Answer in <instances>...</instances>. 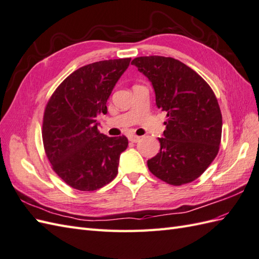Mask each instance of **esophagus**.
Here are the masks:
<instances>
[{
  "label": "esophagus",
  "instance_id": "obj_1",
  "mask_svg": "<svg viewBox=\"0 0 259 259\" xmlns=\"http://www.w3.org/2000/svg\"><path fill=\"white\" fill-rule=\"evenodd\" d=\"M128 140L132 142V143H137L138 141L141 140L140 136H136V135H131L128 136Z\"/></svg>",
  "mask_w": 259,
  "mask_h": 259
}]
</instances>
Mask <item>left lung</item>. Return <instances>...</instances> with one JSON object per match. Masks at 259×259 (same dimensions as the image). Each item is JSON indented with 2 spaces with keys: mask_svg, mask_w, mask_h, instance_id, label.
Masks as SVG:
<instances>
[{
  "mask_svg": "<svg viewBox=\"0 0 259 259\" xmlns=\"http://www.w3.org/2000/svg\"><path fill=\"white\" fill-rule=\"evenodd\" d=\"M153 84L157 108L167 113L160 150L147 160L150 172L172 186L192 182L219 153L222 114L210 85L190 67L170 57L132 61Z\"/></svg>",
  "mask_w": 259,
  "mask_h": 259,
  "instance_id": "obj_1",
  "label": "left lung"
}]
</instances>
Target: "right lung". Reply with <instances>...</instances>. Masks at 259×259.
I'll return each instance as SVG.
<instances>
[{
	"mask_svg": "<svg viewBox=\"0 0 259 259\" xmlns=\"http://www.w3.org/2000/svg\"><path fill=\"white\" fill-rule=\"evenodd\" d=\"M131 58L93 62L61 82L46 105L42 142L54 171L80 191H94L116 177L125 136L109 137L98 130L106 101Z\"/></svg>",
	"mask_w": 259,
	"mask_h": 259,
	"instance_id": "right-lung-1",
	"label": "right lung"
}]
</instances>
